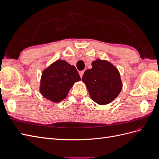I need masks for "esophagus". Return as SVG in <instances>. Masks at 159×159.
<instances>
[{
	"mask_svg": "<svg viewBox=\"0 0 159 159\" xmlns=\"http://www.w3.org/2000/svg\"><path fill=\"white\" fill-rule=\"evenodd\" d=\"M79 73H80V75L81 78H82V77H83V75H84V71H80L79 72Z\"/></svg>",
	"mask_w": 159,
	"mask_h": 159,
	"instance_id": "1",
	"label": "esophagus"
}]
</instances>
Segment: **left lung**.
Here are the masks:
<instances>
[{"instance_id":"1","label":"left lung","mask_w":159,"mask_h":159,"mask_svg":"<svg viewBox=\"0 0 159 159\" xmlns=\"http://www.w3.org/2000/svg\"><path fill=\"white\" fill-rule=\"evenodd\" d=\"M92 68L84 74L91 98L99 105H106L116 98L122 89L119 72L115 67L105 60L98 59L91 64Z\"/></svg>"}]
</instances>
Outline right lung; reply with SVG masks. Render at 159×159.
Instances as JSON below:
<instances>
[{
    "instance_id": "add662e5",
    "label": "right lung",
    "mask_w": 159,
    "mask_h": 159,
    "mask_svg": "<svg viewBox=\"0 0 159 159\" xmlns=\"http://www.w3.org/2000/svg\"><path fill=\"white\" fill-rule=\"evenodd\" d=\"M80 80L81 78L74 66L58 60L43 71L40 93L53 102H60L66 98L75 81Z\"/></svg>"
}]
</instances>
